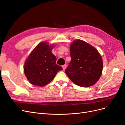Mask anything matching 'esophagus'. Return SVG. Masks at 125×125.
Here are the masks:
<instances>
[{
	"mask_svg": "<svg viewBox=\"0 0 125 125\" xmlns=\"http://www.w3.org/2000/svg\"><path fill=\"white\" fill-rule=\"evenodd\" d=\"M62 69H63V71L65 70V69H66V64H64V65H63L62 66Z\"/></svg>",
	"mask_w": 125,
	"mask_h": 125,
	"instance_id": "esophagus-1",
	"label": "esophagus"
}]
</instances>
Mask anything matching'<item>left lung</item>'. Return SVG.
Segmentation results:
<instances>
[{
	"instance_id": "8db88e82",
	"label": "left lung",
	"mask_w": 125,
	"mask_h": 125,
	"mask_svg": "<svg viewBox=\"0 0 125 125\" xmlns=\"http://www.w3.org/2000/svg\"><path fill=\"white\" fill-rule=\"evenodd\" d=\"M71 61L65 72L75 84L81 87L93 86L100 79L103 69L101 56L91 45L76 40L70 45Z\"/></svg>"
}]
</instances>
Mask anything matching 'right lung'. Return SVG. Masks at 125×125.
<instances>
[{
	"instance_id": "add662e5",
	"label": "right lung",
	"mask_w": 125,
	"mask_h": 125,
	"mask_svg": "<svg viewBox=\"0 0 125 125\" xmlns=\"http://www.w3.org/2000/svg\"><path fill=\"white\" fill-rule=\"evenodd\" d=\"M54 47L48 42H42L26 60L24 73L32 85L43 86L54 79L58 71L62 70L61 66L56 63V57L51 52Z\"/></svg>"
}]
</instances>
